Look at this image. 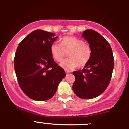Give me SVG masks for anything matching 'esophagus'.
<instances>
[{"instance_id": "esophagus-1", "label": "esophagus", "mask_w": 129, "mask_h": 129, "mask_svg": "<svg viewBox=\"0 0 129 129\" xmlns=\"http://www.w3.org/2000/svg\"><path fill=\"white\" fill-rule=\"evenodd\" d=\"M66 73L67 74V73H70V72L69 70H66Z\"/></svg>"}]
</instances>
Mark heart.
Wrapping results in <instances>:
<instances>
[{"mask_svg": "<svg viewBox=\"0 0 129 129\" xmlns=\"http://www.w3.org/2000/svg\"><path fill=\"white\" fill-rule=\"evenodd\" d=\"M50 52L53 58L60 62L67 53L69 58L60 63L64 69L72 70L79 66H85L89 61L91 55V49L89 44L84 42L82 39L75 36H66L62 38L60 45L54 43L50 47Z\"/></svg>", "mask_w": 129, "mask_h": 129, "instance_id": "b5f03b06", "label": "heart"}]
</instances>
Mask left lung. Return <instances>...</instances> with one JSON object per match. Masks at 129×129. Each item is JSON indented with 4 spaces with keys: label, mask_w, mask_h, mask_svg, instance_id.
<instances>
[{
    "label": "left lung",
    "mask_w": 129,
    "mask_h": 129,
    "mask_svg": "<svg viewBox=\"0 0 129 129\" xmlns=\"http://www.w3.org/2000/svg\"><path fill=\"white\" fill-rule=\"evenodd\" d=\"M82 36L89 44L91 55L83 69L73 72L72 89L80 98L91 99L101 94L110 83L114 57L109 43L96 31L87 29Z\"/></svg>",
    "instance_id": "1"
}]
</instances>
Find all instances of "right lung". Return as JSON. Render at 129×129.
Listing matches in <instances>:
<instances>
[{"instance_id": "add662e5", "label": "right lung", "mask_w": 129, "mask_h": 129, "mask_svg": "<svg viewBox=\"0 0 129 129\" xmlns=\"http://www.w3.org/2000/svg\"><path fill=\"white\" fill-rule=\"evenodd\" d=\"M55 34L36 29L19 43L14 66L19 86L29 98L46 101L55 94L66 76L54 62L50 47L57 39Z\"/></svg>"}]
</instances>
